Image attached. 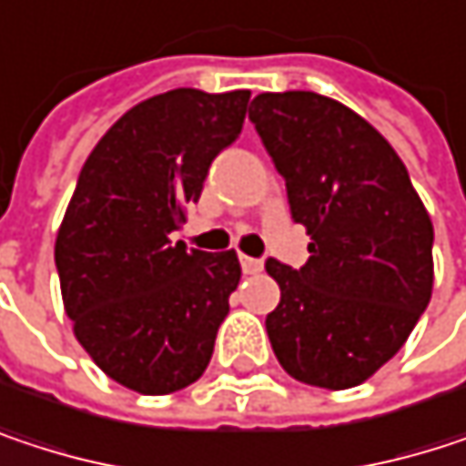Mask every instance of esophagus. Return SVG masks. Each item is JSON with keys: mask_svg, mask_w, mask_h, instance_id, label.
Segmentation results:
<instances>
[{"mask_svg": "<svg viewBox=\"0 0 466 466\" xmlns=\"http://www.w3.org/2000/svg\"><path fill=\"white\" fill-rule=\"evenodd\" d=\"M239 267H242L245 275H258L264 269L261 258H250V256H239Z\"/></svg>", "mask_w": 466, "mask_h": 466, "instance_id": "obj_1", "label": "esophagus"}]
</instances>
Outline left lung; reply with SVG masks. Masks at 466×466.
<instances>
[{
	"label": "left lung",
	"instance_id": "1",
	"mask_svg": "<svg viewBox=\"0 0 466 466\" xmlns=\"http://www.w3.org/2000/svg\"><path fill=\"white\" fill-rule=\"evenodd\" d=\"M253 121L310 234L294 269L267 258L280 305L267 334L280 367L319 389L375 375L431 299L434 229L402 158L350 107L313 94H258Z\"/></svg>",
	"mask_w": 466,
	"mask_h": 466
}]
</instances>
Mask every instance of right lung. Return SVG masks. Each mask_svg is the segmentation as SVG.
<instances>
[{
  "label": "right lung",
  "instance_id": "right-lung-1",
  "mask_svg": "<svg viewBox=\"0 0 466 466\" xmlns=\"http://www.w3.org/2000/svg\"><path fill=\"white\" fill-rule=\"evenodd\" d=\"M248 99L199 88L150 96L80 169L56 237L64 310L96 367L132 391H180L210 364L239 261L234 250H188L172 232L239 137Z\"/></svg>",
  "mask_w": 466,
  "mask_h": 466
}]
</instances>
